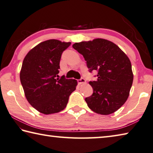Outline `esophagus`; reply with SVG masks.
<instances>
[{
  "label": "esophagus",
  "instance_id": "esophagus-1",
  "mask_svg": "<svg viewBox=\"0 0 153 153\" xmlns=\"http://www.w3.org/2000/svg\"><path fill=\"white\" fill-rule=\"evenodd\" d=\"M77 83H78V84H83V83H85V79L82 77L81 79H77Z\"/></svg>",
  "mask_w": 153,
  "mask_h": 153
}]
</instances>
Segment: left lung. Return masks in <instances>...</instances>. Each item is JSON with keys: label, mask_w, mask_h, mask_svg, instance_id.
I'll use <instances>...</instances> for the list:
<instances>
[{"label": "left lung", "mask_w": 153, "mask_h": 153, "mask_svg": "<svg viewBox=\"0 0 153 153\" xmlns=\"http://www.w3.org/2000/svg\"><path fill=\"white\" fill-rule=\"evenodd\" d=\"M72 46L83 55L90 72L97 71V80L89 82L94 93L85 99L88 107L98 114L114 113L129 95L133 81L130 59L115 44L103 38Z\"/></svg>", "instance_id": "obj_1"}]
</instances>
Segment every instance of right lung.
I'll return each instance as SVG.
<instances>
[{
    "label": "right lung",
    "mask_w": 153,
    "mask_h": 153,
    "mask_svg": "<svg viewBox=\"0 0 153 153\" xmlns=\"http://www.w3.org/2000/svg\"><path fill=\"white\" fill-rule=\"evenodd\" d=\"M70 44L54 39L42 42L30 50L23 60L20 78L26 98L43 114L64 110L76 90L77 80L64 76L56 79L62 53Z\"/></svg>",
    "instance_id": "add662e5"
}]
</instances>
